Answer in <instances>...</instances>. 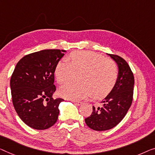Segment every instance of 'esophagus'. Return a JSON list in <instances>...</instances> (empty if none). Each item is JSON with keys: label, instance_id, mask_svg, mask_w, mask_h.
<instances>
[{"label": "esophagus", "instance_id": "obj_1", "mask_svg": "<svg viewBox=\"0 0 155 155\" xmlns=\"http://www.w3.org/2000/svg\"><path fill=\"white\" fill-rule=\"evenodd\" d=\"M72 102L73 103H74L76 105H77V106H80V105H81L82 104V102L81 101H75V100H72Z\"/></svg>", "mask_w": 155, "mask_h": 155}]
</instances>
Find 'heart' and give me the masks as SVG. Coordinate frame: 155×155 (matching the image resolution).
Masks as SVG:
<instances>
[{
	"label": "heart",
	"instance_id": "heart-1",
	"mask_svg": "<svg viewBox=\"0 0 155 155\" xmlns=\"http://www.w3.org/2000/svg\"><path fill=\"white\" fill-rule=\"evenodd\" d=\"M74 71H80V81L70 83L60 90V94L70 100H81L92 94L94 98H104L114 88L118 71L111 60L92 51H74L68 59L58 62L54 74L57 82L63 85L72 78Z\"/></svg>",
	"mask_w": 155,
	"mask_h": 155
}]
</instances>
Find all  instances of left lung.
<instances>
[{
	"label": "left lung",
	"instance_id": "8db88e82",
	"mask_svg": "<svg viewBox=\"0 0 155 155\" xmlns=\"http://www.w3.org/2000/svg\"><path fill=\"white\" fill-rule=\"evenodd\" d=\"M118 66V77L114 88L101 103V107H92L91 115L85 119L90 128L106 131L121 122L130 108L133 100L134 77L128 63L117 55L108 54Z\"/></svg>",
	"mask_w": 155,
	"mask_h": 155
}]
</instances>
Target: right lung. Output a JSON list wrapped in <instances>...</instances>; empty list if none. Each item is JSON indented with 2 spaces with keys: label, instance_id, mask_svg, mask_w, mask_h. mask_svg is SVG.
<instances>
[{
  "label": "right lung",
  "instance_id": "add662e5",
  "mask_svg": "<svg viewBox=\"0 0 155 155\" xmlns=\"http://www.w3.org/2000/svg\"><path fill=\"white\" fill-rule=\"evenodd\" d=\"M66 51L46 49L23 57L10 78L13 106L30 127L48 129L56 122L58 106L64 100L54 99V69Z\"/></svg>",
  "mask_w": 155,
  "mask_h": 155
}]
</instances>
